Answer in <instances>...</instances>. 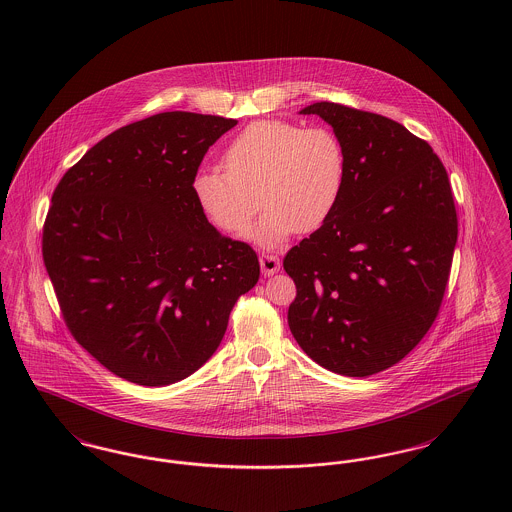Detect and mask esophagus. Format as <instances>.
I'll return each instance as SVG.
<instances>
[{"label": "esophagus", "instance_id": "obj_1", "mask_svg": "<svg viewBox=\"0 0 512 512\" xmlns=\"http://www.w3.org/2000/svg\"><path fill=\"white\" fill-rule=\"evenodd\" d=\"M259 263H261V270H263L265 276H272V274H276V272L280 270V259H278L276 255L263 253V255L259 257Z\"/></svg>", "mask_w": 512, "mask_h": 512}]
</instances>
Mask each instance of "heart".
Listing matches in <instances>:
<instances>
[{
  "label": "heart",
  "instance_id": "heart-1",
  "mask_svg": "<svg viewBox=\"0 0 512 512\" xmlns=\"http://www.w3.org/2000/svg\"><path fill=\"white\" fill-rule=\"evenodd\" d=\"M224 172L199 171L192 194L199 211L222 232L238 234L257 213L265 215L245 238L278 247L293 232L311 234L332 217L345 184V153L338 136L322 126L255 121L222 151Z\"/></svg>",
  "mask_w": 512,
  "mask_h": 512
}]
</instances>
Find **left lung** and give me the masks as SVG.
<instances>
[{
    "instance_id": "8db88e82",
    "label": "left lung",
    "mask_w": 512,
    "mask_h": 512,
    "mask_svg": "<svg viewBox=\"0 0 512 512\" xmlns=\"http://www.w3.org/2000/svg\"><path fill=\"white\" fill-rule=\"evenodd\" d=\"M345 184L332 217L292 247L288 324L320 366L365 378L399 363L438 317L457 244L451 184L428 142L388 117L318 101Z\"/></svg>"
}]
</instances>
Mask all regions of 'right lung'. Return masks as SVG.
<instances>
[{"instance_id":"add662e5","label":"right lung","mask_w":512,"mask_h":512,"mask_svg":"<svg viewBox=\"0 0 512 512\" xmlns=\"http://www.w3.org/2000/svg\"><path fill=\"white\" fill-rule=\"evenodd\" d=\"M238 121L159 113L105 136L65 172L44 224V263L65 322L98 363L169 386L217 351L255 251L199 211L192 180Z\"/></svg>"}]
</instances>
